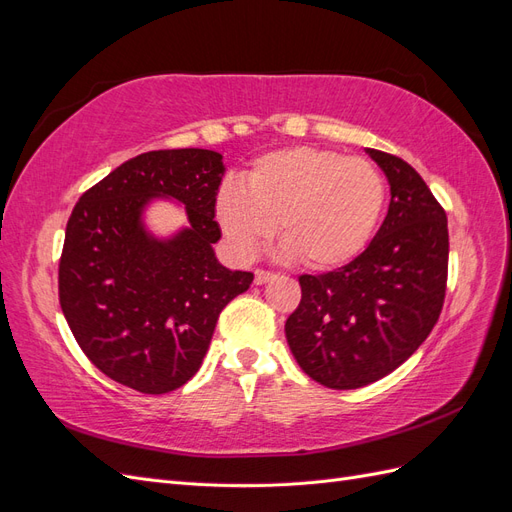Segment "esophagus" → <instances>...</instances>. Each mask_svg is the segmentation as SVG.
<instances>
[{
  "label": "esophagus",
  "instance_id": "esophagus-1",
  "mask_svg": "<svg viewBox=\"0 0 512 512\" xmlns=\"http://www.w3.org/2000/svg\"><path fill=\"white\" fill-rule=\"evenodd\" d=\"M273 277H275L273 273H269V271H260V269H258V271L254 273V284L262 286V284H267V282H271V280H273Z\"/></svg>",
  "mask_w": 512,
  "mask_h": 512
}]
</instances>
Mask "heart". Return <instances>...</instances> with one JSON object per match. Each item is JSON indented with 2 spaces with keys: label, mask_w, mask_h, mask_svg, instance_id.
<instances>
[{
  "label": "heart",
  "mask_w": 512,
  "mask_h": 512,
  "mask_svg": "<svg viewBox=\"0 0 512 512\" xmlns=\"http://www.w3.org/2000/svg\"><path fill=\"white\" fill-rule=\"evenodd\" d=\"M386 183L374 162L320 147H288L260 156L243 185L226 183L213 218L232 256L252 260L271 237L312 271L342 269L374 239Z\"/></svg>",
  "instance_id": "heart-1"
}]
</instances>
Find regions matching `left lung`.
I'll return each mask as SVG.
<instances>
[{"label":"left lung","instance_id":"obj_1","mask_svg":"<svg viewBox=\"0 0 512 512\" xmlns=\"http://www.w3.org/2000/svg\"><path fill=\"white\" fill-rule=\"evenodd\" d=\"M391 185L386 218L346 267L301 275L286 339L305 374L337 391L361 389L406 363L438 322L446 292V213L416 170L365 149Z\"/></svg>","mask_w":512,"mask_h":512}]
</instances>
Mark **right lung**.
<instances>
[{
	"label": "right lung",
	"mask_w": 512,
	"mask_h": 512,
	"mask_svg": "<svg viewBox=\"0 0 512 512\" xmlns=\"http://www.w3.org/2000/svg\"><path fill=\"white\" fill-rule=\"evenodd\" d=\"M226 173L211 149L147 151L117 166L76 203L59 260V303L87 359L147 395L188 382L222 309L254 275L215 258L213 200ZM170 199L189 224L158 238L146 209Z\"/></svg>",
	"instance_id": "obj_1"
}]
</instances>
